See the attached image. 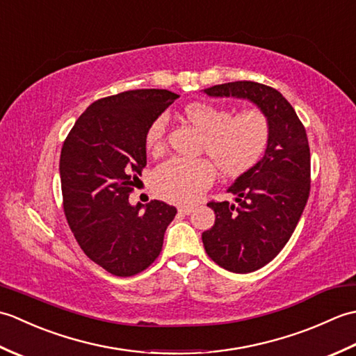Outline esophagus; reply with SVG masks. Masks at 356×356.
Returning <instances> with one entry per match:
<instances>
[{
    "instance_id": "esophagus-1",
    "label": "esophagus",
    "mask_w": 356,
    "mask_h": 356,
    "mask_svg": "<svg viewBox=\"0 0 356 356\" xmlns=\"http://www.w3.org/2000/svg\"><path fill=\"white\" fill-rule=\"evenodd\" d=\"M194 211V207H190V205H186V207H179V213H182V214H191Z\"/></svg>"
}]
</instances>
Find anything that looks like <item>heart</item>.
<instances>
[{"label":"heart","instance_id":"1","mask_svg":"<svg viewBox=\"0 0 356 356\" xmlns=\"http://www.w3.org/2000/svg\"><path fill=\"white\" fill-rule=\"evenodd\" d=\"M184 115L202 136V149L213 159L226 176H241L252 170L266 153L270 139V122L260 108H243L236 115L226 105L191 102ZM166 118L157 116L145 133V145L156 151L162 147ZM214 179L209 159L174 157L159 165L153 174L156 193L165 200L191 203L200 197Z\"/></svg>","mask_w":356,"mask_h":356}]
</instances>
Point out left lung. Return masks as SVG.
Instances as JSON below:
<instances>
[{
    "label": "left lung",
    "instance_id": "left-lung-1",
    "mask_svg": "<svg viewBox=\"0 0 356 356\" xmlns=\"http://www.w3.org/2000/svg\"><path fill=\"white\" fill-rule=\"evenodd\" d=\"M203 92L251 101L270 122L261 161L228 188L236 203L209 202L216 222L202 234L211 260L226 270L248 274L274 260L297 228L311 191V149L303 124L278 90L236 81Z\"/></svg>",
    "mask_w": 356,
    "mask_h": 356
}]
</instances>
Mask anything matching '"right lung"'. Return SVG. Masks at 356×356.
Instances as JSON below:
<instances>
[{
	"mask_svg": "<svg viewBox=\"0 0 356 356\" xmlns=\"http://www.w3.org/2000/svg\"><path fill=\"white\" fill-rule=\"evenodd\" d=\"M168 90H130L93 102L61 149L64 213L90 260L116 277L147 269L162 251L177 209L161 200L128 202L147 165L145 133L176 101Z\"/></svg>",
	"mask_w": 356,
	"mask_h": 356,
	"instance_id": "right-lung-1",
	"label": "right lung"
}]
</instances>
